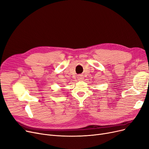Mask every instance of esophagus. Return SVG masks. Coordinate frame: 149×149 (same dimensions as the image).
<instances>
[{
    "instance_id": "esophagus-1",
    "label": "esophagus",
    "mask_w": 149,
    "mask_h": 149,
    "mask_svg": "<svg viewBox=\"0 0 149 149\" xmlns=\"http://www.w3.org/2000/svg\"><path fill=\"white\" fill-rule=\"evenodd\" d=\"M83 79H84V77H83L82 76H78V79H79V80L82 81Z\"/></svg>"
}]
</instances>
